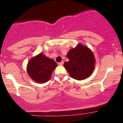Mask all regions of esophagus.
<instances>
[{
    "instance_id": "1",
    "label": "esophagus",
    "mask_w": 123,
    "mask_h": 123,
    "mask_svg": "<svg viewBox=\"0 0 123 123\" xmlns=\"http://www.w3.org/2000/svg\"><path fill=\"white\" fill-rule=\"evenodd\" d=\"M58 65H63V61H61V62H59Z\"/></svg>"
}]
</instances>
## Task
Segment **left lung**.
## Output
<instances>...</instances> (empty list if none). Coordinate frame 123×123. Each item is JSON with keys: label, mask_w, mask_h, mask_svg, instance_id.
Returning <instances> with one entry per match:
<instances>
[{"label": "left lung", "mask_w": 123, "mask_h": 123, "mask_svg": "<svg viewBox=\"0 0 123 123\" xmlns=\"http://www.w3.org/2000/svg\"><path fill=\"white\" fill-rule=\"evenodd\" d=\"M68 62L63 64L69 74L74 79H85L92 74L95 66L94 55L88 47L79 44L67 54Z\"/></svg>", "instance_id": "left-lung-1"}]
</instances>
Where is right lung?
I'll return each mask as SVG.
<instances>
[{
  "instance_id": "1",
  "label": "right lung",
  "mask_w": 123,
  "mask_h": 123,
  "mask_svg": "<svg viewBox=\"0 0 123 123\" xmlns=\"http://www.w3.org/2000/svg\"><path fill=\"white\" fill-rule=\"evenodd\" d=\"M57 66V63L53 60L40 53L29 61L28 73L36 82L43 83L50 79L52 72Z\"/></svg>"
}]
</instances>
